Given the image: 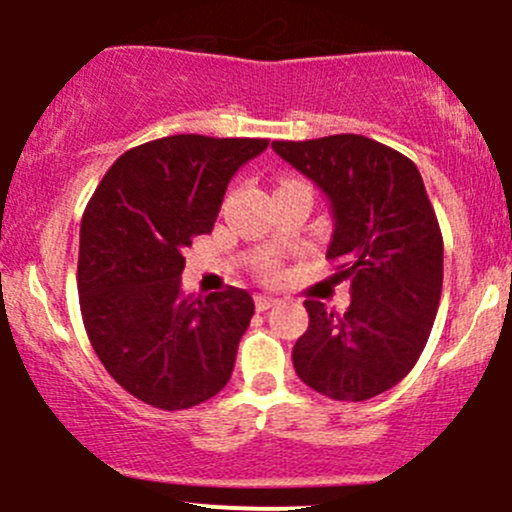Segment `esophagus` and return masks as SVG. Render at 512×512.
I'll return each mask as SVG.
<instances>
[{
	"mask_svg": "<svg viewBox=\"0 0 512 512\" xmlns=\"http://www.w3.org/2000/svg\"><path fill=\"white\" fill-rule=\"evenodd\" d=\"M275 304H277V299L270 297V294H257V297H255L257 312H265V309L275 307Z\"/></svg>",
	"mask_w": 512,
	"mask_h": 512,
	"instance_id": "1",
	"label": "esophagus"
}]
</instances>
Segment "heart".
Here are the masks:
<instances>
[{
	"instance_id": "heart-1",
	"label": "heart",
	"mask_w": 512,
	"mask_h": 512,
	"mask_svg": "<svg viewBox=\"0 0 512 512\" xmlns=\"http://www.w3.org/2000/svg\"><path fill=\"white\" fill-rule=\"evenodd\" d=\"M262 272H265L267 277H280V267H277L275 262H270V265L262 267Z\"/></svg>"
}]
</instances>
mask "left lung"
<instances>
[{
  "label": "left lung",
  "instance_id": "obj_1",
  "mask_svg": "<svg viewBox=\"0 0 512 512\" xmlns=\"http://www.w3.org/2000/svg\"><path fill=\"white\" fill-rule=\"evenodd\" d=\"M277 156L332 203L327 260L352 282L344 314L307 299L294 371L334 401H366L399 384L431 334L443 287V237L414 160L356 133L275 141Z\"/></svg>",
  "mask_w": 512,
  "mask_h": 512
}]
</instances>
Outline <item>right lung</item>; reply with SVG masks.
Here are the masks:
<instances>
[{
    "instance_id": "right-lung-1",
    "label": "right lung",
    "mask_w": 512,
    "mask_h": 512,
    "mask_svg": "<svg viewBox=\"0 0 512 512\" xmlns=\"http://www.w3.org/2000/svg\"><path fill=\"white\" fill-rule=\"evenodd\" d=\"M267 138L165 136L123 153L86 205L79 304L91 347L131 396L180 411L225 389L255 304L180 297L185 247L213 230L232 175Z\"/></svg>"
}]
</instances>
